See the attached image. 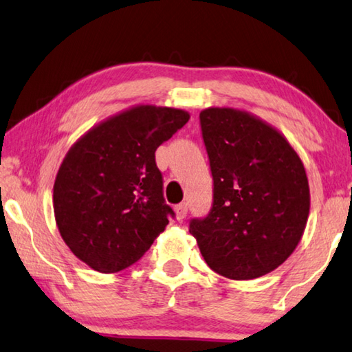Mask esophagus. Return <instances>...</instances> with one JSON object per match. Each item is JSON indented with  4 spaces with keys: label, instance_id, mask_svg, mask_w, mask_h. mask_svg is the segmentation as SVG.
Returning <instances> with one entry per match:
<instances>
[{
    "label": "esophagus",
    "instance_id": "esophagus-1",
    "mask_svg": "<svg viewBox=\"0 0 352 352\" xmlns=\"http://www.w3.org/2000/svg\"><path fill=\"white\" fill-rule=\"evenodd\" d=\"M175 212H176V218H177V220H184V218H186V215H187V212H188L187 203L177 204V206L175 207Z\"/></svg>",
    "mask_w": 352,
    "mask_h": 352
}]
</instances>
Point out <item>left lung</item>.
<instances>
[{
  "label": "left lung",
  "instance_id": "obj_1",
  "mask_svg": "<svg viewBox=\"0 0 352 352\" xmlns=\"http://www.w3.org/2000/svg\"><path fill=\"white\" fill-rule=\"evenodd\" d=\"M201 131L214 176V206L190 234L207 265L224 278L272 273L296 250L306 229V168L289 140L256 115L207 107Z\"/></svg>",
  "mask_w": 352,
  "mask_h": 352
}]
</instances>
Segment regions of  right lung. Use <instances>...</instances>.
<instances>
[{
	"label": "right lung",
	"instance_id": "1",
	"mask_svg": "<svg viewBox=\"0 0 352 352\" xmlns=\"http://www.w3.org/2000/svg\"><path fill=\"white\" fill-rule=\"evenodd\" d=\"M182 109L137 104L102 120L73 143L53 187L60 237L100 273L135 263L162 234L165 204L155 149L188 122Z\"/></svg>",
	"mask_w": 352,
	"mask_h": 352
}]
</instances>
